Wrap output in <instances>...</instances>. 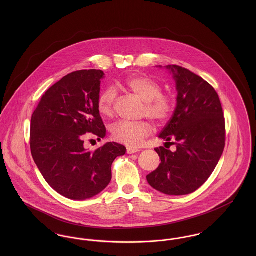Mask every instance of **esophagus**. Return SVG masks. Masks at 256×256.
<instances>
[{
    "instance_id": "1",
    "label": "esophagus",
    "mask_w": 256,
    "mask_h": 256,
    "mask_svg": "<svg viewBox=\"0 0 256 256\" xmlns=\"http://www.w3.org/2000/svg\"><path fill=\"white\" fill-rule=\"evenodd\" d=\"M140 152L138 148H128V150H126V152L128 154H136V152Z\"/></svg>"
}]
</instances>
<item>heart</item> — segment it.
I'll list each match as a JSON object with an SVG mask.
<instances>
[{
  "label": "heart",
  "mask_w": 256,
  "mask_h": 256,
  "mask_svg": "<svg viewBox=\"0 0 256 256\" xmlns=\"http://www.w3.org/2000/svg\"><path fill=\"white\" fill-rule=\"evenodd\" d=\"M124 86L135 97L144 102L143 116L156 124H162L169 119L174 110V100L170 95L161 92V86L156 80L146 76H135L130 78ZM115 102L116 91L114 88L102 91L98 98L100 113L106 117L112 116ZM152 126L148 122L122 121L112 126L111 134L115 141L130 148H137L152 134Z\"/></svg>",
  "instance_id": "b5f03b06"
}]
</instances>
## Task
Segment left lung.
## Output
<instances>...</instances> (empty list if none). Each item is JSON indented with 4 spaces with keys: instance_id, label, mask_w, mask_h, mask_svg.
<instances>
[{
    "instance_id": "1",
    "label": "left lung",
    "mask_w": 256,
    "mask_h": 256,
    "mask_svg": "<svg viewBox=\"0 0 256 256\" xmlns=\"http://www.w3.org/2000/svg\"><path fill=\"white\" fill-rule=\"evenodd\" d=\"M166 68L176 80L178 98L174 115L159 138L169 148L176 145V150L154 148L161 163L146 176V180L163 194L187 195L198 189L215 170L226 145V122L212 86L180 66Z\"/></svg>"
}]
</instances>
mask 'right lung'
I'll list each match as a JSON object with an SVG mask.
<instances>
[{
	"instance_id": "right-lung-1",
	"label": "right lung",
	"mask_w": 256,
	"mask_h": 256,
	"mask_svg": "<svg viewBox=\"0 0 256 256\" xmlns=\"http://www.w3.org/2000/svg\"><path fill=\"white\" fill-rule=\"evenodd\" d=\"M102 70L69 74L41 98L30 122V150L50 186L70 200H82L110 184L111 165L126 148L108 142L94 152L84 148V134L104 138L98 110Z\"/></svg>"
}]
</instances>
